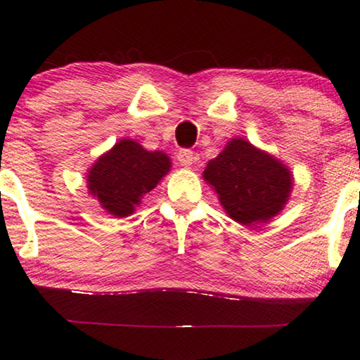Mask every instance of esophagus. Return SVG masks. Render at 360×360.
Wrapping results in <instances>:
<instances>
[{"label": "esophagus", "mask_w": 360, "mask_h": 360, "mask_svg": "<svg viewBox=\"0 0 360 360\" xmlns=\"http://www.w3.org/2000/svg\"><path fill=\"white\" fill-rule=\"evenodd\" d=\"M177 161L181 162V165L183 166H186V167H189L191 165H193V162H195V154L191 151V149H179V151H177Z\"/></svg>", "instance_id": "obj_1"}]
</instances>
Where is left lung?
<instances>
[{
	"label": "left lung",
	"instance_id": "obj_1",
	"mask_svg": "<svg viewBox=\"0 0 360 360\" xmlns=\"http://www.w3.org/2000/svg\"><path fill=\"white\" fill-rule=\"evenodd\" d=\"M202 174L231 219L244 226L274 217L292 191L288 167L243 138L231 139L224 151L207 162Z\"/></svg>",
	"mask_w": 360,
	"mask_h": 360
}]
</instances>
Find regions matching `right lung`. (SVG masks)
<instances>
[{"instance_id": "1", "label": "right lung", "mask_w": 360, "mask_h": 360, "mask_svg": "<svg viewBox=\"0 0 360 360\" xmlns=\"http://www.w3.org/2000/svg\"><path fill=\"white\" fill-rule=\"evenodd\" d=\"M169 169L165 153L146 151L133 139H121L89 169L88 189L109 214L126 217Z\"/></svg>"}]
</instances>
